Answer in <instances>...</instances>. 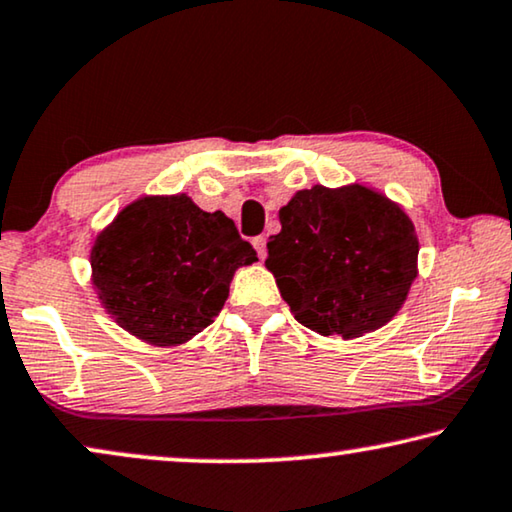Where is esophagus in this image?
<instances>
[{
    "mask_svg": "<svg viewBox=\"0 0 512 512\" xmlns=\"http://www.w3.org/2000/svg\"><path fill=\"white\" fill-rule=\"evenodd\" d=\"M253 246H255V250H257V255L264 259V257H266V239H264V236H255Z\"/></svg>",
    "mask_w": 512,
    "mask_h": 512,
    "instance_id": "obj_1",
    "label": "esophagus"
}]
</instances>
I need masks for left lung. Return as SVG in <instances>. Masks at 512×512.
<instances>
[{
  "label": "left lung",
  "instance_id": "8db88e82",
  "mask_svg": "<svg viewBox=\"0 0 512 512\" xmlns=\"http://www.w3.org/2000/svg\"><path fill=\"white\" fill-rule=\"evenodd\" d=\"M264 266L294 320L322 336L359 338L401 311L417 278L415 225L369 185L299 190L278 211Z\"/></svg>",
  "mask_w": 512,
  "mask_h": 512
}]
</instances>
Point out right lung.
<instances>
[{
	"label": "right lung",
	"instance_id": "add662e5",
	"mask_svg": "<svg viewBox=\"0 0 512 512\" xmlns=\"http://www.w3.org/2000/svg\"><path fill=\"white\" fill-rule=\"evenodd\" d=\"M253 262L222 211H201L187 194H143L95 236L90 280L122 329L171 348L218 318L236 269Z\"/></svg>",
	"mask_w": 512,
	"mask_h": 512
}]
</instances>
